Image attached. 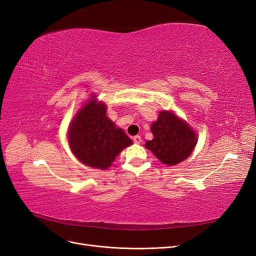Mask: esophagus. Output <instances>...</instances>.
Here are the masks:
<instances>
[{
	"label": "esophagus",
	"instance_id": "34e87169",
	"mask_svg": "<svg viewBox=\"0 0 256 256\" xmlns=\"http://www.w3.org/2000/svg\"><path fill=\"white\" fill-rule=\"evenodd\" d=\"M134 142L136 144H141V142H142V138H141V136H134Z\"/></svg>",
	"mask_w": 256,
	"mask_h": 256
}]
</instances>
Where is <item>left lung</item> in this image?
Returning a JSON list of instances; mask_svg holds the SVG:
<instances>
[{"mask_svg":"<svg viewBox=\"0 0 256 256\" xmlns=\"http://www.w3.org/2000/svg\"><path fill=\"white\" fill-rule=\"evenodd\" d=\"M154 138L145 147L166 166H176L187 159L198 142L196 131L173 111H161L150 127Z\"/></svg>","mask_w":256,"mask_h":256,"instance_id":"8db88e82","label":"left lung"}]
</instances>
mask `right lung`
<instances>
[{
    "label": "right lung",
    "mask_w": 256,
    "mask_h": 256,
    "mask_svg": "<svg viewBox=\"0 0 256 256\" xmlns=\"http://www.w3.org/2000/svg\"><path fill=\"white\" fill-rule=\"evenodd\" d=\"M76 112L68 128L72 152L82 164L106 170L118 154L132 144L122 128L108 118L106 106L96 96Z\"/></svg>",
    "instance_id": "1"
}]
</instances>
